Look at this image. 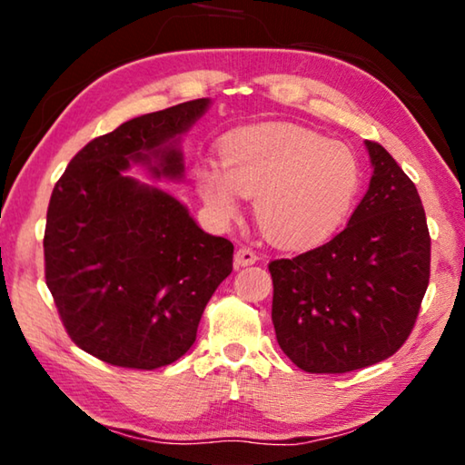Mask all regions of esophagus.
Masks as SVG:
<instances>
[{"label":"esophagus","instance_id":"1","mask_svg":"<svg viewBox=\"0 0 465 465\" xmlns=\"http://www.w3.org/2000/svg\"><path fill=\"white\" fill-rule=\"evenodd\" d=\"M256 261H258L256 252L250 250V248H240L238 252H235V256H233L235 269H242V266H250V264H254Z\"/></svg>","mask_w":465,"mask_h":465}]
</instances>
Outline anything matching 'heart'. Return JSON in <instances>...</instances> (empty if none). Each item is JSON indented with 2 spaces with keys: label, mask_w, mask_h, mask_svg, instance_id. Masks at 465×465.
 <instances>
[{
  "label": "heart",
  "mask_w": 465,
  "mask_h": 465,
  "mask_svg": "<svg viewBox=\"0 0 465 465\" xmlns=\"http://www.w3.org/2000/svg\"><path fill=\"white\" fill-rule=\"evenodd\" d=\"M222 166L194 168V186L217 219L254 199L261 232L282 248H308L330 238L351 213L361 166L351 147L291 123H266L222 141Z\"/></svg>",
  "instance_id": "obj_1"
}]
</instances>
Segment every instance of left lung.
<instances>
[{
  "mask_svg": "<svg viewBox=\"0 0 465 465\" xmlns=\"http://www.w3.org/2000/svg\"><path fill=\"white\" fill-rule=\"evenodd\" d=\"M373 176L341 233L269 264L277 342L308 373H346L391 357L411 336L430 277L419 191L365 141Z\"/></svg>",
  "mask_w": 465,
  "mask_h": 465,
  "instance_id": "1",
  "label": "left lung"
}]
</instances>
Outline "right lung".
I'll return each mask as SVG.
<instances>
[{
	"label": "right lung",
	"instance_id": "right-lung-1",
	"mask_svg": "<svg viewBox=\"0 0 465 465\" xmlns=\"http://www.w3.org/2000/svg\"><path fill=\"white\" fill-rule=\"evenodd\" d=\"M183 102L131 119L77 152L53 188L45 279L63 326L108 365H170L196 341L204 305L233 266V243L196 225L183 203L124 174H184L178 141L209 108Z\"/></svg>",
	"mask_w": 465,
	"mask_h": 465
}]
</instances>
